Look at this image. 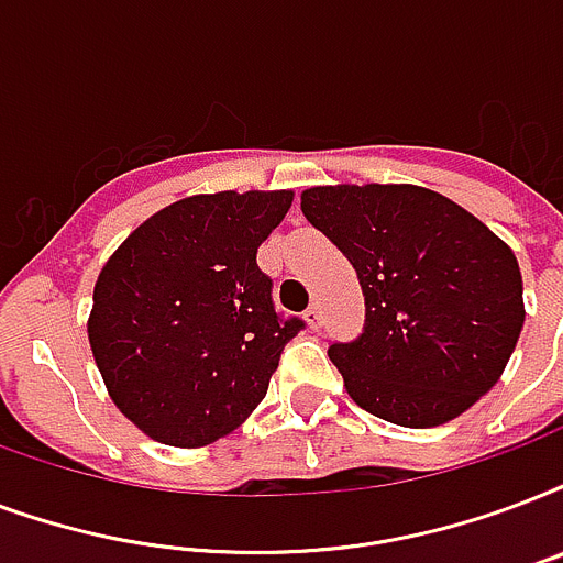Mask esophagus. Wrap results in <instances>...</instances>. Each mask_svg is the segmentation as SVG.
Masks as SVG:
<instances>
[{
  "label": "esophagus",
  "instance_id": "34e87169",
  "mask_svg": "<svg viewBox=\"0 0 563 563\" xmlns=\"http://www.w3.org/2000/svg\"><path fill=\"white\" fill-rule=\"evenodd\" d=\"M303 319H307V324H310L312 330H319L321 328V307H319V303H310V307H307V312H303Z\"/></svg>",
  "mask_w": 563,
  "mask_h": 563
}]
</instances>
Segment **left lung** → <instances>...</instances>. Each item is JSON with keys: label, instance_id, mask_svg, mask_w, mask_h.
<instances>
[{"label": "left lung", "instance_id": "obj_1", "mask_svg": "<svg viewBox=\"0 0 563 563\" xmlns=\"http://www.w3.org/2000/svg\"><path fill=\"white\" fill-rule=\"evenodd\" d=\"M300 212L349 256L366 298L363 333L328 351L363 410L434 428L490 393L526 321L499 235L419 186L310 188Z\"/></svg>", "mask_w": 563, "mask_h": 563}]
</instances>
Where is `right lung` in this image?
<instances>
[{
	"instance_id": "right-lung-1",
	"label": "right lung",
	"mask_w": 563,
	"mask_h": 563,
	"mask_svg": "<svg viewBox=\"0 0 563 563\" xmlns=\"http://www.w3.org/2000/svg\"><path fill=\"white\" fill-rule=\"evenodd\" d=\"M291 191H218L165 206L93 286L88 339L111 401L158 443L230 434L268 393L303 319L274 307L256 251Z\"/></svg>"
}]
</instances>
